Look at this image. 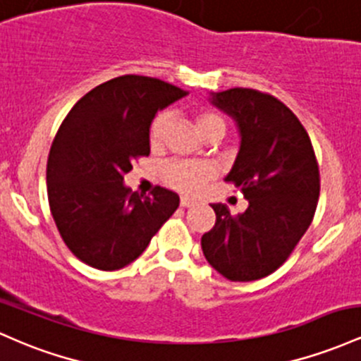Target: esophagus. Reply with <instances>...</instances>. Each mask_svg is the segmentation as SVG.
<instances>
[{"instance_id":"34e87169","label":"esophagus","mask_w":361,"mask_h":361,"mask_svg":"<svg viewBox=\"0 0 361 361\" xmlns=\"http://www.w3.org/2000/svg\"><path fill=\"white\" fill-rule=\"evenodd\" d=\"M197 202L194 201V200H191V197H188V196H182L180 197V206L182 208H191V206H196Z\"/></svg>"}]
</instances>
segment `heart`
<instances>
[{"label": "heart", "instance_id": "heart-1", "mask_svg": "<svg viewBox=\"0 0 361 361\" xmlns=\"http://www.w3.org/2000/svg\"><path fill=\"white\" fill-rule=\"evenodd\" d=\"M170 123V112H160L149 126V141L160 143ZM213 124H225L220 116L213 112H201L196 119L197 131L202 133ZM216 165L206 160H173L161 169V177L170 188L180 192H200L209 180L216 177Z\"/></svg>", "mask_w": 361, "mask_h": 361}]
</instances>
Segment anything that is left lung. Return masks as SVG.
I'll return each instance as SVG.
<instances>
[{
	"label": "left lung",
	"mask_w": 361,
	"mask_h": 361,
	"mask_svg": "<svg viewBox=\"0 0 361 361\" xmlns=\"http://www.w3.org/2000/svg\"><path fill=\"white\" fill-rule=\"evenodd\" d=\"M209 102L240 133L225 180L240 188L249 206L232 214L226 204H212L216 221L201 237L202 254L230 281H254L274 273L310 226L321 191L319 165L305 128L276 97L230 88L209 93Z\"/></svg>",
	"instance_id": "8db88e82"
}]
</instances>
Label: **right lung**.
<instances>
[{
  "label": "right lung",
  "mask_w": 361,
  "mask_h": 361,
  "mask_svg": "<svg viewBox=\"0 0 361 361\" xmlns=\"http://www.w3.org/2000/svg\"><path fill=\"white\" fill-rule=\"evenodd\" d=\"M188 95L159 78L124 75L78 100L59 126L47 160V197L68 249L92 268L131 264L179 208L157 185L133 192L124 176L149 155V126L161 109Z\"/></svg>",
  "instance_id": "add662e5"
}]
</instances>
